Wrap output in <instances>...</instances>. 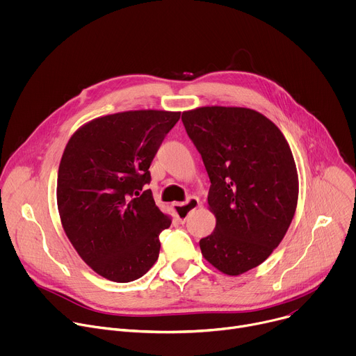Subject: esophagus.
<instances>
[{"label": "esophagus", "mask_w": 356, "mask_h": 356, "mask_svg": "<svg viewBox=\"0 0 356 356\" xmlns=\"http://www.w3.org/2000/svg\"><path fill=\"white\" fill-rule=\"evenodd\" d=\"M197 207H200V200L194 195L188 197L184 202H176V204H173V210H175L176 217L180 222H186L190 213L193 210H195Z\"/></svg>", "instance_id": "34e87169"}]
</instances>
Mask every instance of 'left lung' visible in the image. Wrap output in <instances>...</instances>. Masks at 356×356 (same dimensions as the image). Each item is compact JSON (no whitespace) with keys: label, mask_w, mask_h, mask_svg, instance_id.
<instances>
[{"label":"left lung","mask_w":356,"mask_h":356,"mask_svg":"<svg viewBox=\"0 0 356 356\" xmlns=\"http://www.w3.org/2000/svg\"><path fill=\"white\" fill-rule=\"evenodd\" d=\"M206 166L209 206L217 218L200 249L229 276L259 266L279 246L294 217L298 179L280 129L258 111L201 107L181 114Z\"/></svg>","instance_id":"obj_1"}]
</instances>
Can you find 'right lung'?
I'll list each match as a JSON object with an SVG mask.
<instances>
[{"label":"right lung","instance_id":"add662e5","mask_svg":"<svg viewBox=\"0 0 356 356\" xmlns=\"http://www.w3.org/2000/svg\"><path fill=\"white\" fill-rule=\"evenodd\" d=\"M180 113L140 110L95 118L66 145L58 173L63 229L81 259L117 283L142 277L159 258L172 221L145 186Z\"/></svg>","mask_w":356,"mask_h":356}]
</instances>
